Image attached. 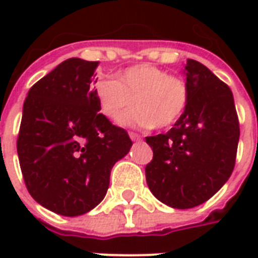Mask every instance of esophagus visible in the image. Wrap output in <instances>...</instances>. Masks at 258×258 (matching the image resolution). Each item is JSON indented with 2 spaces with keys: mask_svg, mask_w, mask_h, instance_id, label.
<instances>
[{
  "mask_svg": "<svg viewBox=\"0 0 258 258\" xmlns=\"http://www.w3.org/2000/svg\"><path fill=\"white\" fill-rule=\"evenodd\" d=\"M130 138H131V141H140L141 140V135H138L137 133H130Z\"/></svg>",
  "mask_w": 258,
  "mask_h": 258,
  "instance_id": "34e87169",
  "label": "esophagus"
}]
</instances>
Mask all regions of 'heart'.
Returning <instances> with one entry per match:
<instances>
[{
  "mask_svg": "<svg viewBox=\"0 0 258 258\" xmlns=\"http://www.w3.org/2000/svg\"><path fill=\"white\" fill-rule=\"evenodd\" d=\"M95 96L101 113L112 121H117L134 102V110L121 120L124 125L167 128L184 113L189 90L181 77L152 64H138L125 69L117 80L99 81Z\"/></svg>",
  "mask_w": 258,
  "mask_h": 258,
  "instance_id": "b5f03b06",
  "label": "heart"
}]
</instances>
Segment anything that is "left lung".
I'll return each mask as SVG.
<instances>
[{"instance_id":"obj_1","label":"left lung","mask_w":258,"mask_h":258,"mask_svg":"<svg viewBox=\"0 0 258 258\" xmlns=\"http://www.w3.org/2000/svg\"><path fill=\"white\" fill-rule=\"evenodd\" d=\"M189 99L166 134L146 137V182L173 209H192L221 189L235 167L239 121L232 91L198 60L185 64Z\"/></svg>"}]
</instances>
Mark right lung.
Listing matches in <instances>:
<instances>
[{
  "label": "right lung",
  "mask_w": 258,
  "mask_h": 258,
  "mask_svg": "<svg viewBox=\"0 0 258 258\" xmlns=\"http://www.w3.org/2000/svg\"><path fill=\"white\" fill-rule=\"evenodd\" d=\"M96 66L64 60L31 87L23 103L16 146L26 188L60 216H81L99 205L114 163L133 146L127 131L99 113Z\"/></svg>",
  "instance_id": "right-lung-1"
}]
</instances>
